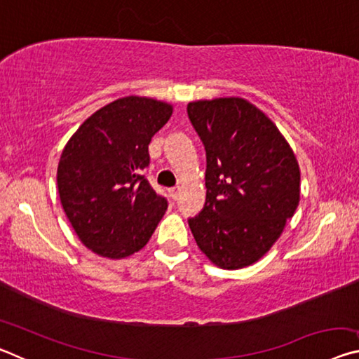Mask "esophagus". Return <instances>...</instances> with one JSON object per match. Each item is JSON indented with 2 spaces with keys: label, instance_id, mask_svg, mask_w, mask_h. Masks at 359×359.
<instances>
[{
  "label": "esophagus",
  "instance_id": "1",
  "mask_svg": "<svg viewBox=\"0 0 359 359\" xmlns=\"http://www.w3.org/2000/svg\"><path fill=\"white\" fill-rule=\"evenodd\" d=\"M179 193H180V188H179V187L169 188V194H171L172 199H177V198H179Z\"/></svg>",
  "mask_w": 359,
  "mask_h": 359
}]
</instances>
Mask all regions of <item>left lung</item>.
Segmentation results:
<instances>
[{
    "instance_id": "1",
    "label": "left lung",
    "mask_w": 359,
    "mask_h": 359,
    "mask_svg": "<svg viewBox=\"0 0 359 359\" xmlns=\"http://www.w3.org/2000/svg\"><path fill=\"white\" fill-rule=\"evenodd\" d=\"M205 149V204L188 224L222 269L258 261L299 204V166L277 126L242 98L187 106Z\"/></svg>"
}]
</instances>
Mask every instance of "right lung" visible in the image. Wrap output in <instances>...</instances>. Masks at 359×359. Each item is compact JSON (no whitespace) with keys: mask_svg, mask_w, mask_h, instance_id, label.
<instances>
[{"mask_svg":"<svg viewBox=\"0 0 359 359\" xmlns=\"http://www.w3.org/2000/svg\"><path fill=\"white\" fill-rule=\"evenodd\" d=\"M172 106L126 96L79 126L60 158V201L90 250L107 258L139 252L165 215L168 201L144 177L149 144Z\"/></svg>","mask_w":359,"mask_h":359,"instance_id":"obj_1","label":"right lung"}]
</instances>
